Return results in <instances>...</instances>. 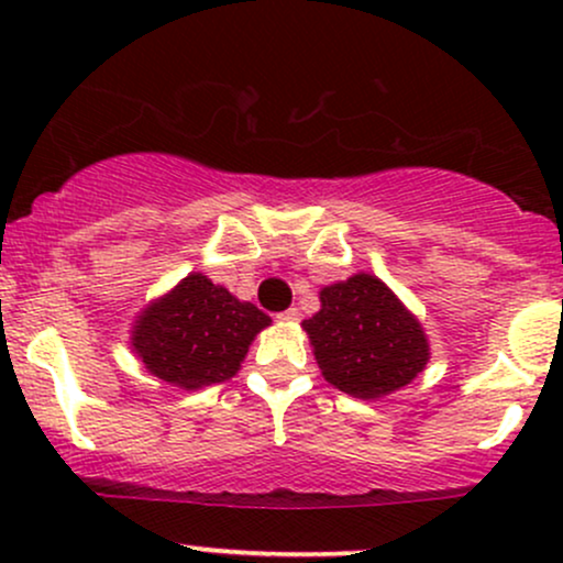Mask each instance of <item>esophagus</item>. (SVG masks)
Segmentation results:
<instances>
[{
	"label": "esophagus",
	"mask_w": 563,
	"mask_h": 563,
	"mask_svg": "<svg viewBox=\"0 0 563 563\" xmlns=\"http://www.w3.org/2000/svg\"><path fill=\"white\" fill-rule=\"evenodd\" d=\"M277 318L286 320V322H299V320H301V312H299V309H296V307H290V309H286V312L277 314Z\"/></svg>",
	"instance_id": "34e87169"
}]
</instances>
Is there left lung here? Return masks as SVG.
I'll return each mask as SVG.
<instances>
[{
	"mask_svg": "<svg viewBox=\"0 0 563 563\" xmlns=\"http://www.w3.org/2000/svg\"><path fill=\"white\" fill-rule=\"evenodd\" d=\"M322 376L357 399L402 389L429 363L421 322L376 275H352L320 290V312L301 322Z\"/></svg>",
	"mask_w": 563,
	"mask_h": 563,
	"instance_id": "8db88e82",
	"label": "left lung"
}]
</instances>
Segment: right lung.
Wrapping results in <instances>:
<instances>
[{
  "instance_id": "1",
  "label": "right lung",
  "mask_w": 563,
  "mask_h": 563,
  "mask_svg": "<svg viewBox=\"0 0 563 563\" xmlns=\"http://www.w3.org/2000/svg\"><path fill=\"white\" fill-rule=\"evenodd\" d=\"M269 322L251 301L192 273L147 303L134 322L132 349L153 376L192 391L235 376L254 335Z\"/></svg>"
}]
</instances>
